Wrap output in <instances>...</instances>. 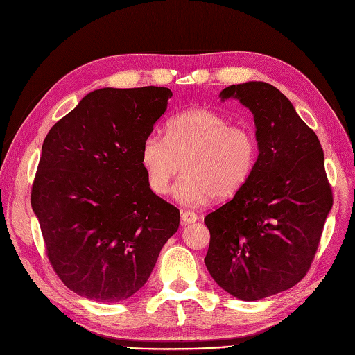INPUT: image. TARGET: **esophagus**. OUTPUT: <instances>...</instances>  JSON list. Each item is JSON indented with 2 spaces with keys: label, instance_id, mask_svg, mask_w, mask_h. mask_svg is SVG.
Instances as JSON below:
<instances>
[{
  "label": "esophagus",
  "instance_id": "1",
  "mask_svg": "<svg viewBox=\"0 0 355 355\" xmlns=\"http://www.w3.org/2000/svg\"><path fill=\"white\" fill-rule=\"evenodd\" d=\"M180 216H182V222H184L185 225H187V223H194V222L198 219L197 213L192 211V210H182Z\"/></svg>",
  "mask_w": 355,
  "mask_h": 355
}]
</instances>
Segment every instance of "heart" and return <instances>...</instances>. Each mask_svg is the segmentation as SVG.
<instances>
[{
    "instance_id": "b5f03b06",
    "label": "heart",
    "mask_w": 355,
    "mask_h": 355,
    "mask_svg": "<svg viewBox=\"0 0 355 355\" xmlns=\"http://www.w3.org/2000/svg\"><path fill=\"white\" fill-rule=\"evenodd\" d=\"M257 159V141L247 127L206 110L182 111L166 123L164 137L149 135L141 146V164L154 194L164 196L182 168L175 188L179 201L197 206L232 197L250 178Z\"/></svg>"
}]
</instances>
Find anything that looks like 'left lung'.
Returning <instances> with one entry per match:
<instances>
[{
    "instance_id": "left-lung-1",
    "label": "left lung",
    "mask_w": 355,
    "mask_h": 355,
    "mask_svg": "<svg viewBox=\"0 0 355 355\" xmlns=\"http://www.w3.org/2000/svg\"><path fill=\"white\" fill-rule=\"evenodd\" d=\"M254 116L259 146L250 178L204 223V263L213 280L241 300L293 287L309 271L333 204L317 135L274 85L250 81L223 89Z\"/></svg>"
}]
</instances>
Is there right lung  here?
<instances>
[{"mask_svg":"<svg viewBox=\"0 0 355 355\" xmlns=\"http://www.w3.org/2000/svg\"><path fill=\"white\" fill-rule=\"evenodd\" d=\"M171 96L155 85L94 90L42 142L31 206L53 270L83 297H130L179 228V209L149 189L141 164Z\"/></svg>","mask_w":355,"mask_h":355,"instance_id":"add662e5","label":"right lung"}]
</instances>
